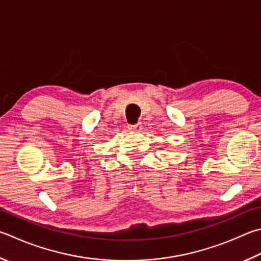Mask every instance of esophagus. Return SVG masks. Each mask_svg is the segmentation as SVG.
<instances>
[{"mask_svg": "<svg viewBox=\"0 0 261 261\" xmlns=\"http://www.w3.org/2000/svg\"><path fill=\"white\" fill-rule=\"evenodd\" d=\"M143 129V125H141V123H136V124H131L129 125V130L131 131H136V132H139Z\"/></svg>", "mask_w": 261, "mask_h": 261, "instance_id": "esophagus-1", "label": "esophagus"}]
</instances>
